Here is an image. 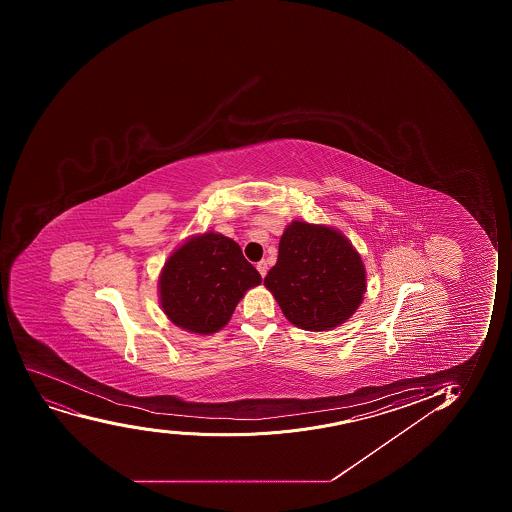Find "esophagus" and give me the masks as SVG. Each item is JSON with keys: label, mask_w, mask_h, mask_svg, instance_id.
<instances>
[{"label": "esophagus", "mask_w": 512, "mask_h": 512, "mask_svg": "<svg viewBox=\"0 0 512 512\" xmlns=\"http://www.w3.org/2000/svg\"><path fill=\"white\" fill-rule=\"evenodd\" d=\"M257 270H259V274L262 275V277H265V275H267V262L260 260L259 264H257Z\"/></svg>", "instance_id": "1"}]
</instances>
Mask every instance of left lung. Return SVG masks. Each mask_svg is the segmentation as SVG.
<instances>
[{"mask_svg":"<svg viewBox=\"0 0 512 512\" xmlns=\"http://www.w3.org/2000/svg\"><path fill=\"white\" fill-rule=\"evenodd\" d=\"M264 284L292 324L320 332L344 324L357 310L365 269L342 233L295 220L280 238L279 259Z\"/></svg>","mask_w":512,"mask_h":512,"instance_id":"obj_1","label":"left lung"}]
</instances>
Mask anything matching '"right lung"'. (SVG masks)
<instances>
[{
  "label": "right lung",
  "instance_id": "1",
  "mask_svg": "<svg viewBox=\"0 0 512 512\" xmlns=\"http://www.w3.org/2000/svg\"><path fill=\"white\" fill-rule=\"evenodd\" d=\"M260 282L237 242L203 233L177 248L163 267L162 309L182 329L213 334L227 325L243 294Z\"/></svg>",
  "mask_w": 512,
  "mask_h": 512
}]
</instances>
